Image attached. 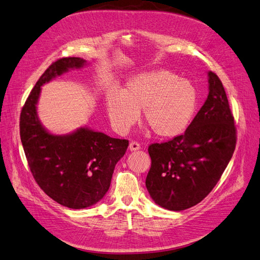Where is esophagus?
I'll list each match as a JSON object with an SVG mask.
<instances>
[{"instance_id": "obj_1", "label": "esophagus", "mask_w": 260, "mask_h": 260, "mask_svg": "<svg viewBox=\"0 0 260 260\" xmlns=\"http://www.w3.org/2000/svg\"><path fill=\"white\" fill-rule=\"evenodd\" d=\"M128 148H129L131 151H137V150L140 149V143L137 142V141H132V142L129 143Z\"/></svg>"}]
</instances>
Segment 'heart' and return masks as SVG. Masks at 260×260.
Instances as JSON below:
<instances>
[{
  "label": "heart",
  "instance_id": "heart-1",
  "mask_svg": "<svg viewBox=\"0 0 260 260\" xmlns=\"http://www.w3.org/2000/svg\"><path fill=\"white\" fill-rule=\"evenodd\" d=\"M198 104L194 85L170 71L154 70L134 76L124 91L110 90L106 109L112 127L125 135L140 118L159 137L172 138L182 134L192 120Z\"/></svg>",
  "mask_w": 260,
  "mask_h": 260
}]
</instances>
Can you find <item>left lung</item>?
Listing matches in <instances>:
<instances>
[{
	"label": "left lung",
	"instance_id": "obj_1",
	"mask_svg": "<svg viewBox=\"0 0 260 260\" xmlns=\"http://www.w3.org/2000/svg\"><path fill=\"white\" fill-rule=\"evenodd\" d=\"M206 102L185 133L149 145L151 168L145 186L156 204L179 211L204 200L234 154L237 128L219 76L209 72Z\"/></svg>",
	"mask_w": 260,
	"mask_h": 260
}]
</instances>
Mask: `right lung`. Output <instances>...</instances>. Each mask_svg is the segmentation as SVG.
Wrapping results in <instances>:
<instances>
[{
    "label": "right lung",
    "instance_id": "add662e5",
    "mask_svg": "<svg viewBox=\"0 0 260 260\" xmlns=\"http://www.w3.org/2000/svg\"><path fill=\"white\" fill-rule=\"evenodd\" d=\"M85 62L80 57L54 61L31 89L20 115L21 142L32 177L46 194L72 209L91 206L105 196L115 166L128 146L126 139L111 138L86 127L68 136H54L39 123L36 104L40 87Z\"/></svg>",
    "mask_w": 260,
    "mask_h": 260
}]
</instances>
